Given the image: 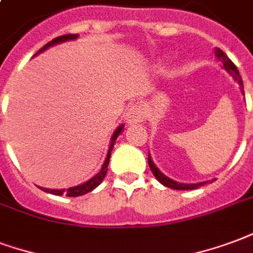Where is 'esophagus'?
<instances>
[{
  "label": "esophagus",
  "mask_w": 253,
  "mask_h": 253,
  "mask_svg": "<svg viewBox=\"0 0 253 253\" xmlns=\"http://www.w3.org/2000/svg\"><path fill=\"white\" fill-rule=\"evenodd\" d=\"M145 119V109L141 105H134L132 108L129 109L128 114H126V120H128L129 124H133V123H140Z\"/></svg>",
  "instance_id": "esophagus-1"
}]
</instances>
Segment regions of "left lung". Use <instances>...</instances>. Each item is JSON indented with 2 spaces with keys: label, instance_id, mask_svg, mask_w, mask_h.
Segmentation results:
<instances>
[{
  "label": "left lung",
  "instance_id": "left-lung-1",
  "mask_svg": "<svg viewBox=\"0 0 253 253\" xmlns=\"http://www.w3.org/2000/svg\"><path fill=\"white\" fill-rule=\"evenodd\" d=\"M214 53H215V56H217V59L222 62L225 70H226V71H228V73L235 78V81H237V84H240V90L243 91V94H244L243 79H241L240 74H239V70H237V67L233 64V62H232V60L225 55V52L222 51V49L215 48ZM148 165L151 171H152V174L155 175V178L159 180L162 185L166 186V187H171V189H174V190H194V189H198L200 186L206 183V182H200V183H179V182H175V180L169 179V176H166V175L163 174V172H162L156 166H155V163L152 162V159H151V155L149 154H148ZM208 182H210V180H208ZM211 182H213V180H211Z\"/></svg>",
  "mask_w": 253,
  "mask_h": 253
}]
</instances>
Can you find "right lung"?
<instances>
[{"instance_id": "1", "label": "right lung", "mask_w": 253, "mask_h": 253, "mask_svg": "<svg viewBox=\"0 0 253 253\" xmlns=\"http://www.w3.org/2000/svg\"><path fill=\"white\" fill-rule=\"evenodd\" d=\"M78 38V35H64V36H59V38L53 39L52 42H49L44 45L43 48L39 49L38 52L35 53V56L38 55V53L43 52L44 49L49 48V47H52L55 44H59V43H63V42H67V40H75V39ZM124 128V125L121 124L119 128L114 130L113 136H112V140H110V145H109V151H108V155H106V159H105L104 165L101 167V171H99L98 174L94 175L91 179H88L87 182H84L82 185H78V186H74V187H68L67 190H52V189H45V187H40V189L45 191V193H49V194H53V195H63L66 194L67 197H79V195H84L86 193H90V191H93L97 186L104 180L105 175L108 172V166H109V159H110V154H112V149H113V145L116 143V140H117V136L121 133V130Z\"/></svg>"}]
</instances>
